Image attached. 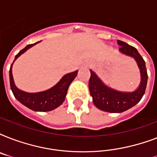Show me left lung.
<instances>
[{
	"label": "left lung",
	"mask_w": 157,
	"mask_h": 157,
	"mask_svg": "<svg viewBox=\"0 0 157 157\" xmlns=\"http://www.w3.org/2000/svg\"><path fill=\"white\" fill-rule=\"evenodd\" d=\"M117 43L121 46L119 50L122 54L134 58L137 62L141 74V82L136 90L133 92H121L104 85L95 72L90 70L89 89L93 98L94 104L98 109L112 113L123 112L135 106L143 98L147 82L145 61L137 49L122 40H117Z\"/></svg>",
	"instance_id": "1"
}]
</instances>
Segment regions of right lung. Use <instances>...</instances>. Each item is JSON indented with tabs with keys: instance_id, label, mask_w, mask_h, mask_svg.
Returning a JSON list of instances; mask_svg holds the SVG:
<instances>
[{
	"instance_id": "obj_1",
	"label": "right lung",
	"mask_w": 157,
	"mask_h": 157,
	"mask_svg": "<svg viewBox=\"0 0 157 157\" xmlns=\"http://www.w3.org/2000/svg\"><path fill=\"white\" fill-rule=\"evenodd\" d=\"M39 43V41L34 44L28 45L24 49L20 50L18 54L15 56L16 59L20 56L21 54L27 51L29 48L33 47V45ZM13 63L11 64L10 69V82L11 90L13 92V95L22 104L26 106L31 110L36 111V112H49L55 109L57 107L60 106L65 100V97L67 93V90L73 81L75 77L77 75V71H75L71 73L66 74L65 76L62 77V79L58 83L49 89L47 90L41 91L38 93H28L25 91H23L18 89L14 85L12 75V66Z\"/></svg>"
}]
</instances>
